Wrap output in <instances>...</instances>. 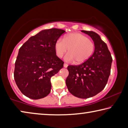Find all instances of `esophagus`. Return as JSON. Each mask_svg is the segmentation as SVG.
I'll return each mask as SVG.
<instances>
[{"label": "esophagus", "mask_w": 128, "mask_h": 128, "mask_svg": "<svg viewBox=\"0 0 128 128\" xmlns=\"http://www.w3.org/2000/svg\"><path fill=\"white\" fill-rule=\"evenodd\" d=\"M68 66V65L66 63H64V68H67V66Z\"/></svg>", "instance_id": "1"}]
</instances>
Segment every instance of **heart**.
<instances>
[{
    "mask_svg": "<svg viewBox=\"0 0 128 128\" xmlns=\"http://www.w3.org/2000/svg\"><path fill=\"white\" fill-rule=\"evenodd\" d=\"M56 56L61 58L67 51L65 56L67 62L76 61L82 63L88 60L94 51V44L87 36L79 33H72L64 36L62 40H56L54 46Z\"/></svg>",
    "mask_w": 128,
    "mask_h": 128,
    "instance_id": "obj_1",
    "label": "heart"
}]
</instances>
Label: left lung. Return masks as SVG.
Masks as SVG:
<instances>
[{"mask_svg": "<svg viewBox=\"0 0 128 128\" xmlns=\"http://www.w3.org/2000/svg\"><path fill=\"white\" fill-rule=\"evenodd\" d=\"M94 43V51L88 60L79 66H69L66 85L71 94L79 98L94 96L105 88L111 73L112 58L106 43L98 34L82 30Z\"/></svg>", "mask_w": 128, "mask_h": 128, "instance_id": "obj_1", "label": "left lung"}]
</instances>
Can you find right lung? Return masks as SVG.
Wrapping results in <instances>:
<instances>
[{"label":"right lung","instance_id":"right-lung-1","mask_svg":"<svg viewBox=\"0 0 128 128\" xmlns=\"http://www.w3.org/2000/svg\"><path fill=\"white\" fill-rule=\"evenodd\" d=\"M66 31L43 30L32 36L19 49L14 78L21 92L32 99L44 98L51 92V78L63 67L54 46Z\"/></svg>","mask_w":128,"mask_h":128}]
</instances>
